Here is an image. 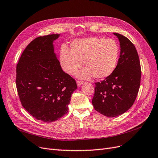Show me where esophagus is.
I'll list each match as a JSON object with an SVG mask.
<instances>
[{"mask_svg":"<svg viewBox=\"0 0 158 158\" xmlns=\"http://www.w3.org/2000/svg\"><path fill=\"white\" fill-rule=\"evenodd\" d=\"M76 83H77V85H78V86H80L81 85H82V84L84 83V82H83V81L77 80V81H76Z\"/></svg>","mask_w":158,"mask_h":158,"instance_id":"1","label":"esophagus"}]
</instances>
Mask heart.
I'll use <instances>...</instances> for the list:
<instances>
[{"instance_id":"1","label":"heart","mask_w":158,"mask_h":158,"mask_svg":"<svg viewBox=\"0 0 158 158\" xmlns=\"http://www.w3.org/2000/svg\"><path fill=\"white\" fill-rule=\"evenodd\" d=\"M120 55L117 42L113 39L91 37L75 40L70 44V51L65 46L60 51V63L67 74L74 75L82 67L85 69L78 74L81 78L93 77L103 80L115 70Z\"/></svg>"}]
</instances>
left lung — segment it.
Instances as JSON below:
<instances>
[{"instance_id":"left-lung-1","label":"left lung","mask_w":158,"mask_h":158,"mask_svg":"<svg viewBox=\"0 0 158 158\" xmlns=\"http://www.w3.org/2000/svg\"><path fill=\"white\" fill-rule=\"evenodd\" d=\"M121 52L114 73L95 83L92 105L95 111L109 117L125 113L135 103L140 88L141 67L137 51L127 37L114 33Z\"/></svg>"}]
</instances>
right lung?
I'll list each match as a JSON object with an SVG mask.
<instances>
[{
	"mask_svg": "<svg viewBox=\"0 0 158 158\" xmlns=\"http://www.w3.org/2000/svg\"><path fill=\"white\" fill-rule=\"evenodd\" d=\"M59 34L35 38L16 66V88L22 106L37 120L52 123L68 113L75 80L62 69L52 43Z\"/></svg>",
	"mask_w": 158,
	"mask_h": 158,
	"instance_id": "add662e5",
	"label": "right lung"
}]
</instances>
